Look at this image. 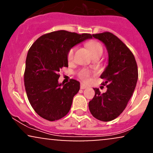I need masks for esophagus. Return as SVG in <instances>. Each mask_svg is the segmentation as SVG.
<instances>
[{"label":"esophagus","instance_id":"1","mask_svg":"<svg viewBox=\"0 0 153 153\" xmlns=\"http://www.w3.org/2000/svg\"><path fill=\"white\" fill-rule=\"evenodd\" d=\"M86 88H88L86 85H85V84H83V83L80 84V88H81V89H85Z\"/></svg>","mask_w":153,"mask_h":153}]
</instances>
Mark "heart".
Segmentation results:
<instances>
[{"label": "heart", "mask_w": 153, "mask_h": 153, "mask_svg": "<svg viewBox=\"0 0 153 153\" xmlns=\"http://www.w3.org/2000/svg\"><path fill=\"white\" fill-rule=\"evenodd\" d=\"M88 47L89 50H90L92 54L96 52H98V51H100V50L102 51V47H101V45H100L99 43L96 42H94V41L90 42L88 43ZM73 57H74V49L73 48L69 51V52H68V61L71 62V61L73 60ZM80 77L82 80L87 82L88 81L89 78H90V74H89V73L88 71H83L80 73Z\"/></svg>", "instance_id": "b5f03b06"}]
</instances>
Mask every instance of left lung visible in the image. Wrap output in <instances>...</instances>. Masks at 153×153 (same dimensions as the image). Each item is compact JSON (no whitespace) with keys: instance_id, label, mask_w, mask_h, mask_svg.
<instances>
[{"instance_id":"1","label":"left lung","mask_w":153,"mask_h":153,"mask_svg":"<svg viewBox=\"0 0 153 153\" xmlns=\"http://www.w3.org/2000/svg\"><path fill=\"white\" fill-rule=\"evenodd\" d=\"M104 44L108 52V65L101 75L107 85L101 94L95 88V96L88 103L91 114L103 122L118 117L130 100L138 79V70L132 52L115 35L110 32L93 34Z\"/></svg>"}]
</instances>
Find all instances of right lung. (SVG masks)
Here are the masks:
<instances>
[{
  "mask_svg": "<svg viewBox=\"0 0 153 153\" xmlns=\"http://www.w3.org/2000/svg\"><path fill=\"white\" fill-rule=\"evenodd\" d=\"M88 39H92L90 34L52 31L38 38L29 49L24 85L29 103L42 118L58 120L69 112L73 97L80 90V82L71 79L68 83H59V72L68 67L71 49Z\"/></svg>",
  "mask_w": 153,
  "mask_h": 153,
  "instance_id": "1",
  "label": "right lung"
}]
</instances>
